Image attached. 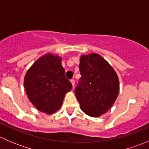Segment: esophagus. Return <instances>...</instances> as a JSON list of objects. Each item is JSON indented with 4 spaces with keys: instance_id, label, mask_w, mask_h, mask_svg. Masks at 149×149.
Returning <instances> with one entry per match:
<instances>
[{
    "instance_id": "34e87169",
    "label": "esophagus",
    "mask_w": 149,
    "mask_h": 149,
    "mask_svg": "<svg viewBox=\"0 0 149 149\" xmlns=\"http://www.w3.org/2000/svg\"><path fill=\"white\" fill-rule=\"evenodd\" d=\"M70 82H71V84H72V85H73V86H74V85H75L74 79H71V80H70Z\"/></svg>"
}]
</instances>
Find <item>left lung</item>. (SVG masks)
I'll use <instances>...</instances> for the list:
<instances>
[{
  "label": "left lung",
  "mask_w": 149,
  "mask_h": 149,
  "mask_svg": "<svg viewBox=\"0 0 149 149\" xmlns=\"http://www.w3.org/2000/svg\"><path fill=\"white\" fill-rule=\"evenodd\" d=\"M81 78L75 94L81 110L97 118L114 104L120 90L118 76L109 63L99 54L81 55Z\"/></svg>",
  "instance_id": "8db88e82"
}]
</instances>
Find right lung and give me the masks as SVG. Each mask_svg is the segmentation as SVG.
I'll return each mask as SVG.
<instances>
[{
	"mask_svg": "<svg viewBox=\"0 0 149 149\" xmlns=\"http://www.w3.org/2000/svg\"><path fill=\"white\" fill-rule=\"evenodd\" d=\"M61 61V57L47 53L35 61L25 75L24 86L28 99L46 114L58 110L65 94L73 87L65 78Z\"/></svg>",
	"mask_w": 149,
	"mask_h": 149,
	"instance_id": "add662e5",
	"label": "right lung"
}]
</instances>
